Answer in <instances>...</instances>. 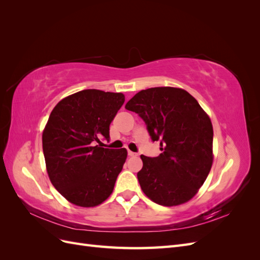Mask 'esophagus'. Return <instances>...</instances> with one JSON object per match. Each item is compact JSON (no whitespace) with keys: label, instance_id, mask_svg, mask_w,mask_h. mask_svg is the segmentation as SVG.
<instances>
[{"label":"esophagus","instance_id":"obj_1","mask_svg":"<svg viewBox=\"0 0 260 260\" xmlns=\"http://www.w3.org/2000/svg\"><path fill=\"white\" fill-rule=\"evenodd\" d=\"M128 155H129L130 157H136V156H138V154H137V153H135V152H131V151H128Z\"/></svg>","mask_w":260,"mask_h":260}]
</instances>
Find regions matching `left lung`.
I'll return each instance as SVG.
<instances>
[{"mask_svg":"<svg viewBox=\"0 0 260 260\" xmlns=\"http://www.w3.org/2000/svg\"><path fill=\"white\" fill-rule=\"evenodd\" d=\"M125 109L142 118L153 141L160 140L159 156L141 155L138 179L144 194L167 207L193 199L214 160V130L199 102L183 89L159 86L137 93Z\"/></svg>","mask_w":260,"mask_h":260,"instance_id":"1","label":"left lung"}]
</instances>
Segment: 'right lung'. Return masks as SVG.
Wrapping results in <instances>:
<instances>
[{"mask_svg":"<svg viewBox=\"0 0 260 260\" xmlns=\"http://www.w3.org/2000/svg\"><path fill=\"white\" fill-rule=\"evenodd\" d=\"M122 93L82 90L59 101L42 133L46 171L54 187L76 206L94 207L113 193L125 148L98 145L122 106Z\"/></svg>","mask_w":260,"mask_h":260,"instance_id":"right-lung-1","label":"right lung"}]
</instances>
